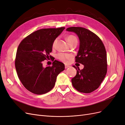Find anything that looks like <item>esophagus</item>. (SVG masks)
I'll use <instances>...</instances> for the list:
<instances>
[{
	"label": "esophagus",
	"instance_id": "34e87169",
	"mask_svg": "<svg viewBox=\"0 0 125 125\" xmlns=\"http://www.w3.org/2000/svg\"><path fill=\"white\" fill-rule=\"evenodd\" d=\"M69 67H70L69 66H68V65H65V68H66V69L68 68H69Z\"/></svg>",
	"mask_w": 125,
	"mask_h": 125
}]
</instances>
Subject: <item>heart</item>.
Instances as JSON below:
<instances>
[{
	"instance_id": "obj_1",
	"label": "heart",
	"mask_w": 125,
	"mask_h": 125,
	"mask_svg": "<svg viewBox=\"0 0 125 125\" xmlns=\"http://www.w3.org/2000/svg\"><path fill=\"white\" fill-rule=\"evenodd\" d=\"M66 40H67L69 44L72 42H74L75 41H77V37L73 35H69L68 36H67V37H66ZM57 41V39H56L53 41V42H52V48H55V47L56 46ZM70 56L69 55L65 54L62 53V52H60V53L57 54L56 55L57 58L58 59L60 60H61V61H62V62H65L67 59L70 58Z\"/></svg>"
}]
</instances>
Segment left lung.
<instances>
[{"label":"left lung","mask_w":125,"mask_h":125,"mask_svg":"<svg viewBox=\"0 0 125 125\" xmlns=\"http://www.w3.org/2000/svg\"><path fill=\"white\" fill-rule=\"evenodd\" d=\"M67 31L73 32L80 40V47L75 62L84 65L77 70V74L72 78L73 86L78 91L90 93L96 90L107 73V55L103 43L95 33L85 28L70 27Z\"/></svg>","instance_id":"8db88e82"}]
</instances>
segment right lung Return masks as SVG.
<instances>
[{"instance_id":"1","label":"right lung","mask_w":125,"mask_h":125,"mask_svg":"<svg viewBox=\"0 0 125 125\" xmlns=\"http://www.w3.org/2000/svg\"><path fill=\"white\" fill-rule=\"evenodd\" d=\"M65 28H47L37 30L22 40L17 49L15 67L19 79L30 92L43 94L54 88L58 74L65 65L55 60L52 66L45 68L43 62L52 56L53 41Z\"/></svg>"}]
</instances>
